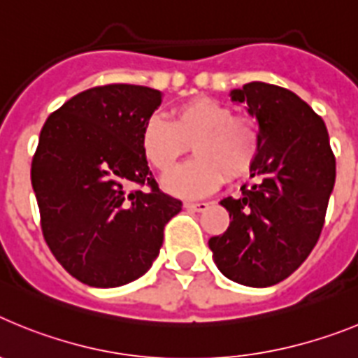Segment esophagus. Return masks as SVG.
Segmentation results:
<instances>
[{
  "instance_id": "esophagus-1",
  "label": "esophagus",
  "mask_w": 358,
  "mask_h": 358,
  "mask_svg": "<svg viewBox=\"0 0 358 358\" xmlns=\"http://www.w3.org/2000/svg\"><path fill=\"white\" fill-rule=\"evenodd\" d=\"M208 202H185V208L189 211H204L208 210Z\"/></svg>"
}]
</instances>
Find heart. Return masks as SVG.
Instances as JSON below:
<instances>
[{
    "label": "heart",
    "instance_id": "obj_1",
    "mask_svg": "<svg viewBox=\"0 0 358 358\" xmlns=\"http://www.w3.org/2000/svg\"><path fill=\"white\" fill-rule=\"evenodd\" d=\"M194 147L198 157L163 179V188L177 197L199 199L213 194L224 179H242L255 166L260 134L255 123L213 98H194L172 110V118L152 115L140 134L141 154L152 169L169 173Z\"/></svg>",
    "mask_w": 358,
    "mask_h": 358
}]
</instances>
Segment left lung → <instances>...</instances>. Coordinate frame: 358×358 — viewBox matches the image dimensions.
I'll return each instance as SVG.
<instances>
[{
    "label": "left lung",
    "instance_id": "1",
    "mask_svg": "<svg viewBox=\"0 0 358 358\" xmlns=\"http://www.w3.org/2000/svg\"><path fill=\"white\" fill-rule=\"evenodd\" d=\"M258 122L260 152L252 182L240 197L220 201L229 227L211 236L218 271L248 287L276 285L296 271L321 235L335 185V156L327 125L292 91L249 82L231 91Z\"/></svg>",
    "mask_w": 358,
    "mask_h": 358
}]
</instances>
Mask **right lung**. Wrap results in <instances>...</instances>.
<instances>
[{
  "instance_id": "add662e5",
  "label": "right lung",
  "mask_w": 358,
  "mask_h": 358,
  "mask_svg": "<svg viewBox=\"0 0 358 358\" xmlns=\"http://www.w3.org/2000/svg\"><path fill=\"white\" fill-rule=\"evenodd\" d=\"M163 93L109 84L75 94L48 116L31 161L41 227L57 262L90 287L143 276L182 202L163 194L141 154L145 120ZM147 184L148 192L134 189Z\"/></svg>"
}]
</instances>
